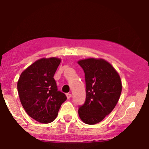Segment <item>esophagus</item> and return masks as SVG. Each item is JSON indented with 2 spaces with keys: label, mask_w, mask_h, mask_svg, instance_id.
Here are the masks:
<instances>
[{
  "label": "esophagus",
  "mask_w": 149,
  "mask_h": 149,
  "mask_svg": "<svg viewBox=\"0 0 149 149\" xmlns=\"http://www.w3.org/2000/svg\"><path fill=\"white\" fill-rule=\"evenodd\" d=\"M66 97H67L68 100H69L71 97H72V95H71L70 93H66Z\"/></svg>",
  "instance_id": "esophagus-1"
}]
</instances>
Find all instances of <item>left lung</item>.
Returning a JSON list of instances; mask_svg holds the SVG:
<instances>
[{
    "instance_id": "left-lung-1",
    "label": "left lung",
    "mask_w": 149,
    "mask_h": 149,
    "mask_svg": "<svg viewBox=\"0 0 149 149\" xmlns=\"http://www.w3.org/2000/svg\"><path fill=\"white\" fill-rule=\"evenodd\" d=\"M85 72L86 100L79 108L84 123L93 125L104 119L116 107L122 93V81L110 63L102 58L79 60Z\"/></svg>"
}]
</instances>
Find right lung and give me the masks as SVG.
I'll return each mask as SVG.
<instances>
[{
  "mask_svg": "<svg viewBox=\"0 0 149 149\" xmlns=\"http://www.w3.org/2000/svg\"><path fill=\"white\" fill-rule=\"evenodd\" d=\"M61 59L43 58L36 60L20 75L17 90L21 103L30 117L48 124L56 119L62 103L66 100L58 91L54 79Z\"/></svg>",
  "mask_w": 149,
  "mask_h": 149,
  "instance_id": "1",
  "label": "right lung"
}]
</instances>
